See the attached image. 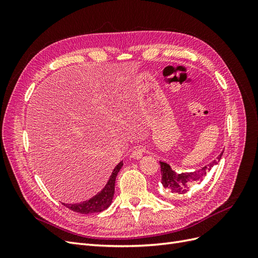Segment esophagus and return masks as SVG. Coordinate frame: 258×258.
<instances>
[{
    "label": "esophagus",
    "instance_id": "obj_1",
    "mask_svg": "<svg viewBox=\"0 0 258 258\" xmlns=\"http://www.w3.org/2000/svg\"><path fill=\"white\" fill-rule=\"evenodd\" d=\"M144 148L142 146H137L134 148V151H132V154H131V157L134 159H140L142 158L143 156V153H144Z\"/></svg>",
    "mask_w": 258,
    "mask_h": 258
}]
</instances>
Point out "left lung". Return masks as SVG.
Wrapping results in <instances>:
<instances>
[{
  "mask_svg": "<svg viewBox=\"0 0 258 258\" xmlns=\"http://www.w3.org/2000/svg\"><path fill=\"white\" fill-rule=\"evenodd\" d=\"M223 153L224 152L218 155L217 158L212 162H210L208 166L196 171H191V172L177 173L171 169L167 162L160 161L161 184L166 196L169 198H176L178 196H182V195L189 190V187L191 185L204 181L209 171L221 160Z\"/></svg>",
  "mask_w": 258,
  "mask_h": 258,
  "instance_id": "obj_1",
  "label": "left lung"
}]
</instances>
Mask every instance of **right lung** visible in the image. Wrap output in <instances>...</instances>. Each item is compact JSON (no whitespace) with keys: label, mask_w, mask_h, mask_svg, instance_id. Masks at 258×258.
I'll list each match as a JSON object with an SVG mask.
<instances>
[{"label":"right lung","mask_w":258,"mask_h":258,"mask_svg":"<svg viewBox=\"0 0 258 258\" xmlns=\"http://www.w3.org/2000/svg\"><path fill=\"white\" fill-rule=\"evenodd\" d=\"M121 167H122V161H120L118 165L114 168L113 172L110 176V179L107 181L104 188L100 192H98L95 197H92L91 199L86 200L84 202H81V204H74V205L62 204V205L66 206L70 210L74 211V212L81 213V214L102 212L103 210L107 209L112 204V199L115 191V179Z\"/></svg>","instance_id":"obj_1"}]
</instances>
